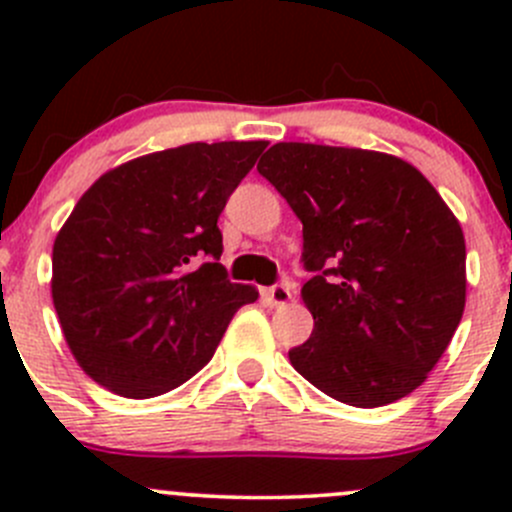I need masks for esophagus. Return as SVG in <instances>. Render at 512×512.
<instances>
[{"label":"esophagus","instance_id":"1","mask_svg":"<svg viewBox=\"0 0 512 512\" xmlns=\"http://www.w3.org/2000/svg\"><path fill=\"white\" fill-rule=\"evenodd\" d=\"M265 297L270 299L272 307H282V304L292 299V285L289 282H277V285L265 289Z\"/></svg>","mask_w":512,"mask_h":512}]
</instances>
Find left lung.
Segmentation results:
<instances>
[{
	"instance_id": "obj_1",
	"label": "left lung",
	"mask_w": 512,
	"mask_h": 512,
	"mask_svg": "<svg viewBox=\"0 0 512 512\" xmlns=\"http://www.w3.org/2000/svg\"><path fill=\"white\" fill-rule=\"evenodd\" d=\"M302 220L314 332L294 369L342 404H394L426 381L466 307L456 215L406 160L277 143L257 163Z\"/></svg>"
}]
</instances>
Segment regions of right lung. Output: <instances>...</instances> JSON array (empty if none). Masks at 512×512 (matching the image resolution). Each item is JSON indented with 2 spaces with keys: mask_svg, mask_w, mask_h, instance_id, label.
<instances>
[{
  "mask_svg": "<svg viewBox=\"0 0 512 512\" xmlns=\"http://www.w3.org/2000/svg\"><path fill=\"white\" fill-rule=\"evenodd\" d=\"M265 146L188 143L118 165L56 235L51 297L66 344L113 394L151 399L185 384L257 299L227 280L218 218Z\"/></svg>",
  "mask_w": 512,
  "mask_h": 512,
  "instance_id": "obj_1",
  "label": "right lung"
}]
</instances>
